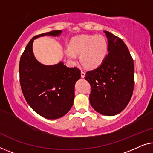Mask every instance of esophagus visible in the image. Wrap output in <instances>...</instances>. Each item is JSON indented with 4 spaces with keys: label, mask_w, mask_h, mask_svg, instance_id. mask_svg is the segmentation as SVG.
<instances>
[{
    "label": "esophagus",
    "mask_w": 153,
    "mask_h": 153,
    "mask_svg": "<svg viewBox=\"0 0 153 153\" xmlns=\"http://www.w3.org/2000/svg\"><path fill=\"white\" fill-rule=\"evenodd\" d=\"M81 77H82V78H84V77H85V72L82 71H81Z\"/></svg>",
    "instance_id": "34e87169"
}]
</instances>
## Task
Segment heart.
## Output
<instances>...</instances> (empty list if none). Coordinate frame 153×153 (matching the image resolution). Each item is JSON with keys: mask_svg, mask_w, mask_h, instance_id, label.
Here are the masks:
<instances>
[{"mask_svg": "<svg viewBox=\"0 0 153 153\" xmlns=\"http://www.w3.org/2000/svg\"><path fill=\"white\" fill-rule=\"evenodd\" d=\"M108 53V41L103 36L80 35L70 40L65 53L71 62H76L77 56L84 67L90 69L99 67Z\"/></svg>", "mask_w": 153, "mask_h": 153, "instance_id": "heart-1", "label": "heart"}]
</instances>
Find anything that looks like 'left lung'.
Returning <instances> with one entry per match:
<instances>
[{
	"label": "left lung",
	"mask_w": 153,
	"mask_h": 153,
	"mask_svg": "<svg viewBox=\"0 0 153 153\" xmlns=\"http://www.w3.org/2000/svg\"><path fill=\"white\" fill-rule=\"evenodd\" d=\"M108 51L99 67L86 72L91 86L90 104L102 115L113 116L128 105L134 88V63L122 39L105 31Z\"/></svg>",
	"instance_id": "8db88e82"
}]
</instances>
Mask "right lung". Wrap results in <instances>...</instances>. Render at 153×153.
Segmentation results:
<instances>
[{
	"label": "right lung",
	"mask_w": 153,
	"mask_h": 153,
	"mask_svg": "<svg viewBox=\"0 0 153 153\" xmlns=\"http://www.w3.org/2000/svg\"><path fill=\"white\" fill-rule=\"evenodd\" d=\"M62 30L51 31L36 36L21 56L19 65L20 82L25 98L36 113L49 120L66 115L74 104L75 84L81 77L77 67H67L64 62L45 65L36 58L34 40L42 36L58 37Z\"/></svg>",
	"instance_id": "add662e5"
}]
</instances>
